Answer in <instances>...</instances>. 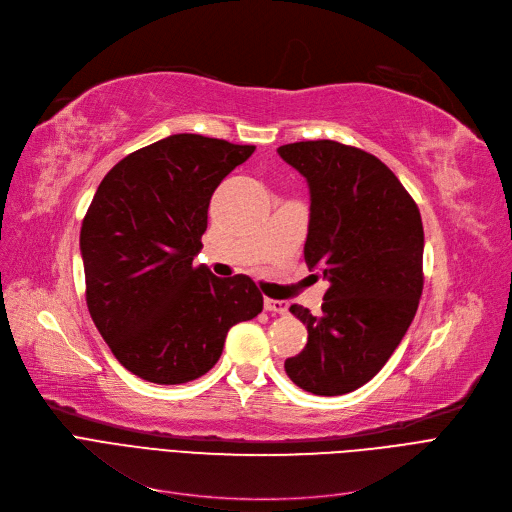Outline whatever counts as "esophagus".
I'll return each instance as SVG.
<instances>
[{
	"instance_id": "obj_1",
	"label": "esophagus",
	"mask_w": 512,
	"mask_h": 512,
	"mask_svg": "<svg viewBox=\"0 0 512 512\" xmlns=\"http://www.w3.org/2000/svg\"><path fill=\"white\" fill-rule=\"evenodd\" d=\"M264 310L270 312V314H287L289 304H287V302H281V299H270V297H266V299H264Z\"/></svg>"
}]
</instances>
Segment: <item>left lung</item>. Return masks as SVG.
Returning <instances> with one entry per match:
<instances>
[{
    "label": "left lung",
    "instance_id": "1",
    "mask_svg": "<svg viewBox=\"0 0 512 512\" xmlns=\"http://www.w3.org/2000/svg\"><path fill=\"white\" fill-rule=\"evenodd\" d=\"M306 177L310 225L304 258L330 283L322 312H289L308 343L285 359L287 376L312 395L337 397L372 380L399 347L424 289L419 208L380 159L335 140L279 146Z\"/></svg>",
    "mask_w": 512,
    "mask_h": 512
}]
</instances>
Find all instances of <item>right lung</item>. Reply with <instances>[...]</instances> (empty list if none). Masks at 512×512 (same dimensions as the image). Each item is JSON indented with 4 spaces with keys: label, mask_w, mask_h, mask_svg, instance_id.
Returning a JSON list of instances; mask_svg holds the SVG:
<instances>
[{
    "label": "right lung",
    "mask_w": 512,
    "mask_h": 512,
    "mask_svg": "<svg viewBox=\"0 0 512 512\" xmlns=\"http://www.w3.org/2000/svg\"><path fill=\"white\" fill-rule=\"evenodd\" d=\"M256 146L173 134L119 161L80 229L86 306L117 362L142 380L184 384L213 368L229 328L262 312L246 275L194 266L210 196Z\"/></svg>",
    "instance_id": "obj_1"
}]
</instances>
